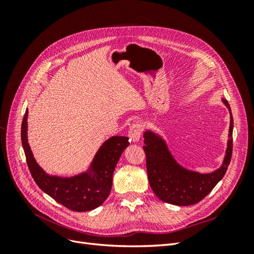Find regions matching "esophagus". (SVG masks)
Masks as SVG:
<instances>
[{
  "mask_svg": "<svg viewBox=\"0 0 254 254\" xmlns=\"http://www.w3.org/2000/svg\"><path fill=\"white\" fill-rule=\"evenodd\" d=\"M142 132H143V125L141 124V123L136 122L131 127H130L129 131H128V135L130 139H131V141L139 142L141 139Z\"/></svg>",
  "mask_w": 254,
  "mask_h": 254,
  "instance_id": "obj_1",
  "label": "esophagus"
}]
</instances>
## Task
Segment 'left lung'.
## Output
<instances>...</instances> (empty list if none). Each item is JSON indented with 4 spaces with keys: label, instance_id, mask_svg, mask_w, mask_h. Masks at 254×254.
<instances>
[{
    "label": "left lung",
    "instance_id": "obj_1",
    "mask_svg": "<svg viewBox=\"0 0 254 254\" xmlns=\"http://www.w3.org/2000/svg\"><path fill=\"white\" fill-rule=\"evenodd\" d=\"M230 111L229 140L222 165L213 173L200 174L189 171L177 163L165 141L147 130L144 133L143 149L146 155V168L153 193L161 200L175 205H191L211 193L225 176L232 157L233 118L227 99H222Z\"/></svg>",
    "mask_w": 254,
    "mask_h": 254
}]
</instances>
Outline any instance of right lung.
Here are the masks:
<instances>
[{"mask_svg":"<svg viewBox=\"0 0 254 254\" xmlns=\"http://www.w3.org/2000/svg\"><path fill=\"white\" fill-rule=\"evenodd\" d=\"M26 109L22 121L21 140L26 162L37 186L57 202L75 212H86L101 205L109 196L114 168L122 152L129 145L127 136H112L98 149L89 171L63 178L50 176L38 165L27 142Z\"/></svg>","mask_w":254,"mask_h":254,"instance_id":"right-lung-1","label":"right lung"}]
</instances>
